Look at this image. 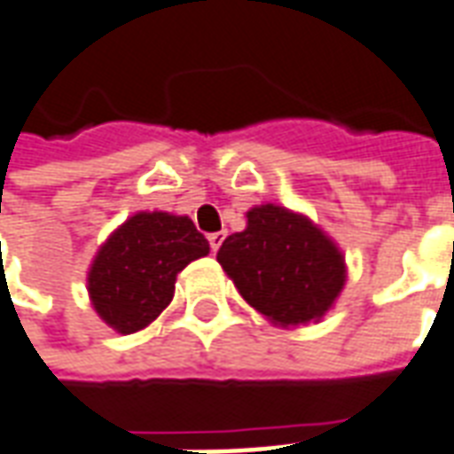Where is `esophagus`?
<instances>
[{"label": "esophagus", "instance_id": "obj_1", "mask_svg": "<svg viewBox=\"0 0 454 454\" xmlns=\"http://www.w3.org/2000/svg\"><path fill=\"white\" fill-rule=\"evenodd\" d=\"M223 238H226V233H223V231H218V233H211V236H208V246H211V250H214V253L221 248Z\"/></svg>", "mask_w": 454, "mask_h": 454}]
</instances>
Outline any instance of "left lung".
I'll return each instance as SVG.
<instances>
[{
  "label": "left lung",
  "instance_id": "left-lung-1",
  "mask_svg": "<svg viewBox=\"0 0 454 454\" xmlns=\"http://www.w3.org/2000/svg\"><path fill=\"white\" fill-rule=\"evenodd\" d=\"M246 218V231L228 236L216 255L243 300L272 325L322 319L347 282L337 243L285 206H255Z\"/></svg>",
  "mask_w": 454,
  "mask_h": 454
}]
</instances>
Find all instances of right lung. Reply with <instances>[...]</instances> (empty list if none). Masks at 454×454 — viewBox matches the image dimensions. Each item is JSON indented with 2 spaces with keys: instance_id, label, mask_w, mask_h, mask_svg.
Returning <instances> with one entry per match:
<instances>
[{
  "instance_id": "obj_1",
  "label": "right lung",
  "mask_w": 454,
  "mask_h": 454,
  "mask_svg": "<svg viewBox=\"0 0 454 454\" xmlns=\"http://www.w3.org/2000/svg\"><path fill=\"white\" fill-rule=\"evenodd\" d=\"M204 255L208 240L192 218L139 211L100 246L88 270L95 312L120 334H135L172 302L176 275Z\"/></svg>"
}]
</instances>
